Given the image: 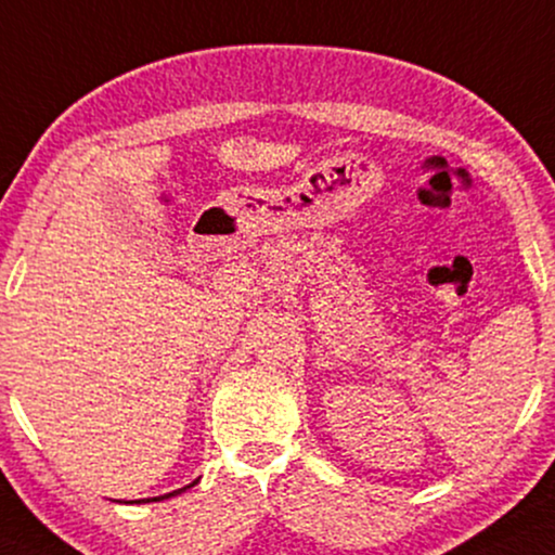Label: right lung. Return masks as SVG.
Here are the masks:
<instances>
[{"instance_id":"obj_1","label":"right lung","mask_w":555,"mask_h":555,"mask_svg":"<svg viewBox=\"0 0 555 555\" xmlns=\"http://www.w3.org/2000/svg\"><path fill=\"white\" fill-rule=\"evenodd\" d=\"M190 487H195V481L190 483ZM190 487H182V489H177V491H172V494H164V496H154V499H135V502H156V499H169V496H177V494H182V491H188ZM133 504V502H131Z\"/></svg>"}]
</instances>
